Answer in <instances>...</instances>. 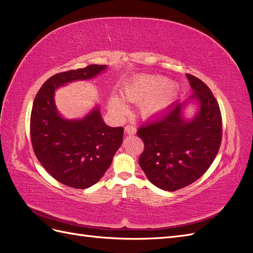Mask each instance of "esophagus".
<instances>
[{"label":"esophagus","mask_w":253,"mask_h":253,"mask_svg":"<svg viewBox=\"0 0 253 253\" xmlns=\"http://www.w3.org/2000/svg\"><path fill=\"white\" fill-rule=\"evenodd\" d=\"M125 132L126 135H134L136 133V127L134 126H126Z\"/></svg>","instance_id":"obj_1"}]
</instances>
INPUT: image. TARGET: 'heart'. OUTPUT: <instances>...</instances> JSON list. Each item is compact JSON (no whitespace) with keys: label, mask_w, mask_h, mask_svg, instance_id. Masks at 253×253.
Instances as JSON below:
<instances>
[{"label":"heart","mask_w":253,"mask_h":253,"mask_svg":"<svg viewBox=\"0 0 253 253\" xmlns=\"http://www.w3.org/2000/svg\"><path fill=\"white\" fill-rule=\"evenodd\" d=\"M122 95L131 102H140V114L144 119H158L170 110L177 98L172 81L163 76L137 75L122 87ZM110 105L121 111L126 103L118 96H111Z\"/></svg>","instance_id":"heart-1"}]
</instances>
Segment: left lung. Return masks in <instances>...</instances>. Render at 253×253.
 Listing matches in <instances>:
<instances>
[{"instance_id": "obj_1", "label": "left lung", "mask_w": 253, "mask_h": 253, "mask_svg": "<svg viewBox=\"0 0 253 253\" xmlns=\"http://www.w3.org/2000/svg\"><path fill=\"white\" fill-rule=\"evenodd\" d=\"M193 94L162 119L141 126L137 136L144 150L139 166L159 189L176 191L197 180L209 169L221 141V116L212 91L192 75H187ZM197 105L193 118L185 110Z\"/></svg>"}]
</instances>
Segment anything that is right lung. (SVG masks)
I'll use <instances>...</instances> for the list:
<instances>
[{"label": "right lung", "mask_w": 253, "mask_h": 253, "mask_svg": "<svg viewBox=\"0 0 253 253\" xmlns=\"http://www.w3.org/2000/svg\"><path fill=\"white\" fill-rule=\"evenodd\" d=\"M108 65H88L56 74L38 91L30 116V137L38 160L53 178L65 186L86 189L99 181L120 148L124 127L104 124L97 104L80 119L61 116L55 91L67 83L89 80Z\"/></svg>", "instance_id": "obj_1"}]
</instances>
